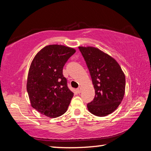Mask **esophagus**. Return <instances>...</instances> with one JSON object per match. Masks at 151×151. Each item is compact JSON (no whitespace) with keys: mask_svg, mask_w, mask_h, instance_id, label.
<instances>
[{"mask_svg":"<svg viewBox=\"0 0 151 151\" xmlns=\"http://www.w3.org/2000/svg\"><path fill=\"white\" fill-rule=\"evenodd\" d=\"M81 91H82V87L81 86H79V87L77 88V92L78 93H80Z\"/></svg>","mask_w":151,"mask_h":151,"instance_id":"esophagus-1","label":"esophagus"}]
</instances>
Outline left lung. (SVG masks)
Masks as SVG:
<instances>
[{
    "label": "left lung",
    "instance_id": "left-lung-1",
    "mask_svg": "<svg viewBox=\"0 0 151 151\" xmlns=\"http://www.w3.org/2000/svg\"><path fill=\"white\" fill-rule=\"evenodd\" d=\"M95 90L93 101L87 104L94 115L105 116L113 112L122 101L125 76L115 59L99 48L79 47Z\"/></svg>",
    "mask_w": 151,
    "mask_h": 151
}]
</instances>
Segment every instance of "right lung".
I'll list each match as a JSON object with an SVG mask.
<instances>
[{"label":"right lung","mask_w":151,"mask_h":151,"mask_svg":"<svg viewBox=\"0 0 151 151\" xmlns=\"http://www.w3.org/2000/svg\"><path fill=\"white\" fill-rule=\"evenodd\" d=\"M75 49L51 45L42 48L31 63L27 90L32 107L42 114L56 118L67 111L74 93L67 86L63 66Z\"/></svg>","instance_id":"right-lung-1"}]
</instances>
